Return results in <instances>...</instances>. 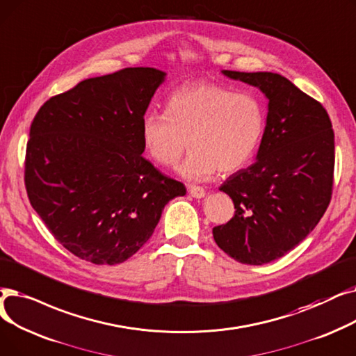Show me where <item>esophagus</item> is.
Returning a JSON list of instances; mask_svg holds the SVG:
<instances>
[{"instance_id": "1", "label": "esophagus", "mask_w": 356, "mask_h": 356, "mask_svg": "<svg viewBox=\"0 0 356 356\" xmlns=\"http://www.w3.org/2000/svg\"><path fill=\"white\" fill-rule=\"evenodd\" d=\"M188 193L194 198H204L206 197V190L202 187H197V185H191V187H188Z\"/></svg>"}]
</instances>
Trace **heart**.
I'll return each instance as SVG.
<instances>
[{"mask_svg":"<svg viewBox=\"0 0 356 356\" xmlns=\"http://www.w3.org/2000/svg\"><path fill=\"white\" fill-rule=\"evenodd\" d=\"M265 126L259 98L201 81L169 97L165 114H145L140 139L146 154L163 166L177 163L190 142L193 152L178 166V174L200 182L217 169L232 174L246 166L262 142Z\"/></svg>","mask_w":356,"mask_h":356,"instance_id":"b5f03b06","label":"heart"}]
</instances>
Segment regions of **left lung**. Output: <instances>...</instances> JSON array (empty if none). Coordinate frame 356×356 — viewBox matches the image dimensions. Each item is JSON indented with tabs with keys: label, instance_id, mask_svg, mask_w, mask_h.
<instances>
[{
	"label": "left lung",
	"instance_id": "8db88e82",
	"mask_svg": "<svg viewBox=\"0 0 356 356\" xmlns=\"http://www.w3.org/2000/svg\"><path fill=\"white\" fill-rule=\"evenodd\" d=\"M268 99L257 161L220 187L234 204L230 222L213 229L229 257L248 265L273 262L317 226L332 195L334 134L320 103L274 72L222 71Z\"/></svg>",
	"mask_w": 356,
	"mask_h": 356
}]
</instances>
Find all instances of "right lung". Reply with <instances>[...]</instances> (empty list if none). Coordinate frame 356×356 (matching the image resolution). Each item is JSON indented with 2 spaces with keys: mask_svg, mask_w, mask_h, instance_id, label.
Masks as SVG:
<instances>
[{
  "mask_svg": "<svg viewBox=\"0 0 356 356\" xmlns=\"http://www.w3.org/2000/svg\"><path fill=\"white\" fill-rule=\"evenodd\" d=\"M165 78L139 66L83 79L33 118L24 175L30 204L81 259L124 262L149 241L168 202L187 193L142 156V118Z\"/></svg>",
  "mask_w": 356,
  "mask_h": 356,
  "instance_id": "obj_1",
  "label": "right lung"
}]
</instances>
